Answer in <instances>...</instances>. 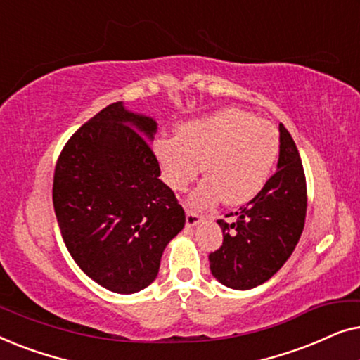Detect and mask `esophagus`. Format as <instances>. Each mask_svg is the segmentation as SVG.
Returning a JSON list of instances; mask_svg holds the SVG:
<instances>
[{
  "label": "esophagus",
  "instance_id": "esophagus-1",
  "mask_svg": "<svg viewBox=\"0 0 360 360\" xmlns=\"http://www.w3.org/2000/svg\"><path fill=\"white\" fill-rule=\"evenodd\" d=\"M203 218L198 213H195V211H186V226H196L200 224Z\"/></svg>",
  "mask_w": 360,
  "mask_h": 360
}]
</instances>
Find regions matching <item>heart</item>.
Here are the masks:
<instances>
[{"label": "heart", "instance_id": "obj_1", "mask_svg": "<svg viewBox=\"0 0 360 360\" xmlns=\"http://www.w3.org/2000/svg\"><path fill=\"white\" fill-rule=\"evenodd\" d=\"M162 180L174 191L186 190L203 164L206 179L190 196L196 208L221 200L238 206L252 201L269 184L280 154L275 126L239 108H223L184 122L175 139L160 137L152 146Z\"/></svg>", "mask_w": 360, "mask_h": 360}]
</instances>
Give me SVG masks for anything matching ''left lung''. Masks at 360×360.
I'll list each match as a JSON object with an SVG mask.
<instances>
[{
	"mask_svg": "<svg viewBox=\"0 0 360 360\" xmlns=\"http://www.w3.org/2000/svg\"><path fill=\"white\" fill-rule=\"evenodd\" d=\"M277 172L252 201L239 208L233 223L218 219L223 245L210 254L219 283L234 290L262 285L278 272L297 248L307 216V180L298 149L283 124Z\"/></svg>",
	"mask_w": 360,
	"mask_h": 360,
	"instance_id": "left-lung-1",
	"label": "left lung"
}]
</instances>
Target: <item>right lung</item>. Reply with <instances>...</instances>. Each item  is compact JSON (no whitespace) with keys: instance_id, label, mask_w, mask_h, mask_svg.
<instances>
[{"instance_id":"right-lung-1","label":"right lung","mask_w":360,"mask_h":360,"mask_svg":"<svg viewBox=\"0 0 360 360\" xmlns=\"http://www.w3.org/2000/svg\"><path fill=\"white\" fill-rule=\"evenodd\" d=\"M155 132L152 117L112 103L68 139L56 165L63 243L88 277L115 293L149 287L185 226L184 208L159 179L149 144Z\"/></svg>"}]
</instances>
